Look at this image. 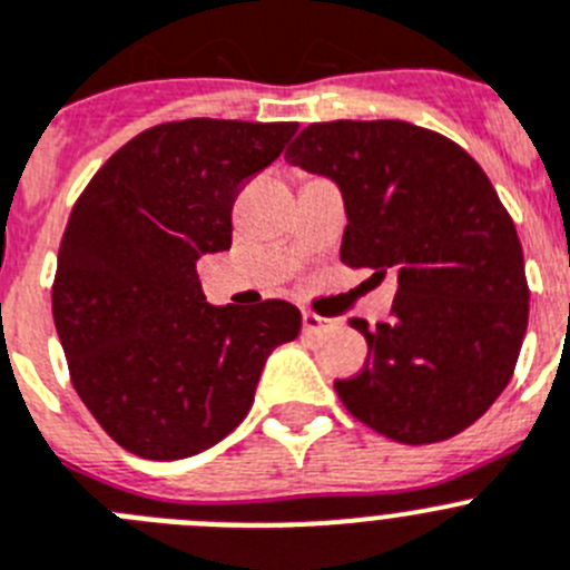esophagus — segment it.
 <instances>
[{
    "mask_svg": "<svg viewBox=\"0 0 570 570\" xmlns=\"http://www.w3.org/2000/svg\"><path fill=\"white\" fill-rule=\"evenodd\" d=\"M302 322H305L307 333H325V331H333V327H338V320H325V316H320V313H313V311L302 313Z\"/></svg>",
    "mask_w": 570,
    "mask_h": 570,
    "instance_id": "esophagus-1",
    "label": "esophagus"
}]
</instances>
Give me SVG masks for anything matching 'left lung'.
<instances>
[{
	"label": "left lung",
	"mask_w": 570,
	"mask_h": 570,
	"mask_svg": "<svg viewBox=\"0 0 570 570\" xmlns=\"http://www.w3.org/2000/svg\"><path fill=\"white\" fill-rule=\"evenodd\" d=\"M285 158L342 191V263L399 276L390 322H350L367 362L336 381L342 404L399 443L463 432L511 381L529 325L523 245L487 171L406 121L311 124Z\"/></svg>",
	"instance_id": "8db88e82"
}]
</instances>
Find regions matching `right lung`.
I'll return each mask as SVG.
<instances>
[{
    "instance_id": "obj_1",
    "label": "right lung",
    "mask_w": 570,
    "mask_h": 570,
    "mask_svg": "<svg viewBox=\"0 0 570 570\" xmlns=\"http://www.w3.org/2000/svg\"><path fill=\"white\" fill-rule=\"evenodd\" d=\"M299 124L189 118L124 144L72 206L53 320L76 393L112 441L149 461L214 446L248 415L291 302L208 305L203 254L232 248V206Z\"/></svg>"
}]
</instances>
